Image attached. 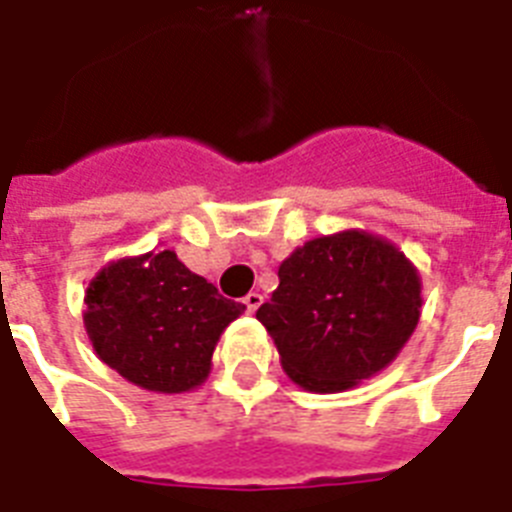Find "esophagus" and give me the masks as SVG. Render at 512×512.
Listing matches in <instances>:
<instances>
[{
	"label": "esophagus",
	"instance_id": "1",
	"mask_svg": "<svg viewBox=\"0 0 512 512\" xmlns=\"http://www.w3.org/2000/svg\"><path fill=\"white\" fill-rule=\"evenodd\" d=\"M261 301H264V296H261V293H256V290H251V293H248V296L243 298L245 309H248V312H251V314L256 312V309H259Z\"/></svg>",
	"mask_w": 512,
	"mask_h": 512
}]
</instances>
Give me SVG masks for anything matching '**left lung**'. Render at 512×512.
Masks as SVG:
<instances>
[{
  "label": "left lung",
  "instance_id": "1",
  "mask_svg": "<svg viewBox=\"0 0 512 512\" xmlns=\"http://www.w3.org/2000/svg\"><path fill=\"white\" fill-rule=\"evenodd\" d=\"M256 320L296 386L338 394L386 370L423 309L418 267L386 237L341 230L298 245Z\"/></svg>",
  "mask_w": 512,
  "mask_h": 512
}]
</instances>
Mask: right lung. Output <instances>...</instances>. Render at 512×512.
I'll return each mask as SVG.
<instances>
[{"label":"right lung","mask_w":512,"mask_h":512,"mask_svg":"<svg viewBox=\"0 0 512 512\" xmlns=\"http://www.w3.org/2000/svg\"><path fill=\"white\" fill-rule=\"evenodd\" d=\"M243 312L171 248H153L108 261L92 277L84 330L121 378L155 394H185L206 383L216 343Z\"/></svg>","instance_id":"add662e5"}]
</instances>
